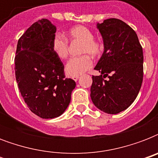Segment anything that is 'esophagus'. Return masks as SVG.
I'll list each match as a JSON object with an SVG mask.
<instances>
[{
	"label": "esophagus",
	"mask_w": 158,
	"mask_h": 158,
	"mask_svg": "<svg viewBox=\"0 0 158 158\" xmlns=\"http://www.w3.org/2000/svg\"><path fill=\"white\" fill-rule=\"evenodd\" d=\"M79 75H77V76H73V77H72V79H74V81H77V80L79 79Z\"/></svg>",
	"instance_id": "1"
}]
</instances>
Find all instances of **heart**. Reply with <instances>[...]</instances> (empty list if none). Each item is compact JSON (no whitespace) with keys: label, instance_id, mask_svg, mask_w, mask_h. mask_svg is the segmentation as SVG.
<instances>
[{"label":"heart","instance_id":"b5f03b06","mask_svg":"<svg viewBox=\"0 0 158 158\" xmlns=\"http://www.w3.org/2000/svg\"><path fill=\"white\" fill-rule=\"evenodd\" d=\"M67 36L72 42L81 43L79 54L84 55L69 60L65 65L64 70L69 76L80 75L93 66L92 59L86 54H89L92 56H98L101 54L103 46L100 42L94 39V33L85 26H74L67 32ZM52 48L53 52L59 59L64 60L68 57L69 43L62 36L58 34L55 36Z\"/></svg>","mask_w":158,"mask_h":158}]
</instances>
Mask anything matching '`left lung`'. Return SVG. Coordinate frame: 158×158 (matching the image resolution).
Returning a JSON list of instances; mask_svg holds the SVG:
<instances>
[{
  "label": "left lung",
  "instance_id": "left-lung-1",
  "mask_svg": "<svg viewBox=\"0 0 158 158\" xmlns=\"http://www.w3.org/2000/svg\"><path fill=\"white\" fill-rule=\"evenodd\" d=\"M97 27L104 52L94 68L101 75H93L90 96L99 110L117 114L127 109L139 94L143 77V48L135 31L120 19H107Z\"/></svg>",
  "mask_w": 158,
  "mask_h": 158
}]
</instances>
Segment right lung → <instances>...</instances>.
<instances>
[{"mask_svg": "<svg viewBox=\"0 0 158 158\" xmlns=\"http://www.w3.org/2000/svg\"><path fill=\"white\" fill-rule=\"evenodd\" d=\"M56 31L47 19L33 23L19 39L16 82L29 110L43 119H52L68 107L75 82L64 76V64L53 52Z\"/></svg>", "mask_w": 158, "mask_h": 158, "instance_id": "add662e5", "label": "right lung"}]
</instances>
